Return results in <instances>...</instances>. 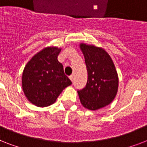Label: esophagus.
I'll return each mask as SVG.
<instances>
[{
    "instance_id": "34e87169",
    "label": "esophagus",
    "mask_w": 147,
    "mask_h": 147,
    "mask_svg": "<svg viewBox=\"0 0 147 147\" xmlns=\"http://www.w3.org/2000/svg\"><path fill=\"white\" fill-rule=\"evenodd\" d=\"M69 78H70V80L72 82V81L74 80V76H73V75H71V76H69Z\"/></svg>"
}]
</instances>
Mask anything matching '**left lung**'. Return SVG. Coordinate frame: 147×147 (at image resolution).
<instances>
[{
	"mask_svg": "<svg viewBox=\"0 0 147 147\" xmlns=\"http://www.w3.org/2000/svg\"><path fill=\"white\" fill-rule=\"evenodd\" d=\"M88 71L85 87L78 91L83 107L100 109L113 101L118 89V76L109 54L100 47L81 43Z\"/></svg>",
	"mask_w": 147,
	"mask_h": 147,
	"instance_id": "1",
	"label": "left lung"
}]
</instances>
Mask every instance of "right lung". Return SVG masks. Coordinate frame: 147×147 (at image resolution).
<instances>
[{
    "label": "right lung",
    "instance_id": "1",
    "mask_svg": "<svg viewBox=\"0 0 147 147\" xmlns=\"http://www.w3.org/2000/svg\"><path fill=\"white\" fill-rule=\"evenodd\" d=\"M61 49L46 47L32 57L24 68L22 88L27 100L37 107L55 102L61 92L71 84L58 61Z\"/></svg>",
    "mask_w": 147,
    "mask_h": 147
}]
</instances>
